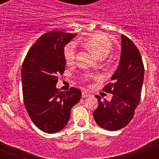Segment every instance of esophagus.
<instances>
[{
	"mask_svg": "<svg viewBox=\"0 0 159 159\" xmlns=\"http://www.w3.org/2000/svg\"><path fill=\"white\" fill-rule=\"evenodd\" d=\"M91 95V94L89 93L88 92H87V91H83L82 92V97L83 98H86V97H88Z\"/></svg>",
	"mask_w": 159,
	"mask_h": 159,
	"instance_id": "obj_1",
	"label": "esophagus"
}]
</instances>
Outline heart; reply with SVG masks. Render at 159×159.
Wrapping results in <instances>:
<instances>
[{"label": "heart", "mask_w": 159, "mask_h": 159, "mask_svg": "<svg viewBox=\"0 0 159 159\" xmlns=\"http://www.w3.org/2000/svg\"><path fill=\"white\" fill-rule=\"evenodd\" d=\"M76 42L101 60L104 59L112 49V42L110 37L102 32L93 33L85 38L79 39ZM75 55L76 50L74 43H69L65 45L64 48V57L67 64L71 65L74 64ZM92 78L93 76L91 75H84L85 81L90 80Z\"/></svg>", "instance_id": "1"}]
</instances>
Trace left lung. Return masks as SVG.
I'll return each instance as SVG.
<instances>
[{
	"mask_svg": "<svg viewBox=\"0 0 159 159\" xmlns=\"http://www.w3.org/2000/svg\"><path fill=\"white\" fill-rule=\"evenodd\" d=\"M120 62L111 76V83L105 85L103 92L113 95L110 102L101 101L95 95L99 106L93 112L99 127L108 130H118L126 127L134 117L141 99L144 78V66L141 54L131 40L122 34Z\"/></svg>",
	"mask_w": 159,
	"mask_h": 159,
	"instance_id": "obj_1",
	"label": "left lung"
}]
</instances>
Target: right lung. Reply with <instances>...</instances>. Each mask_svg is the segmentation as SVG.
Instances as JSON below:
<instances>
[{"label":"right lung","mask_w":159,"mask_h":159,"mask_svg":"<svg viewBox=\"0 0 159 159\" xmlns=\"http://www.w3.org/2000/svg\"><path fill=\"white\" fill-rule=\"evenodd\" d=\"M76 34L48 32L38 38L28 52L21 67L24 102L29 117L42 131L53 134L69 120L71 109L82 93L71 87L67 92L56 88L65 69L64 48Z\"/></svg>","instance_id":"1"}]
</instances>
